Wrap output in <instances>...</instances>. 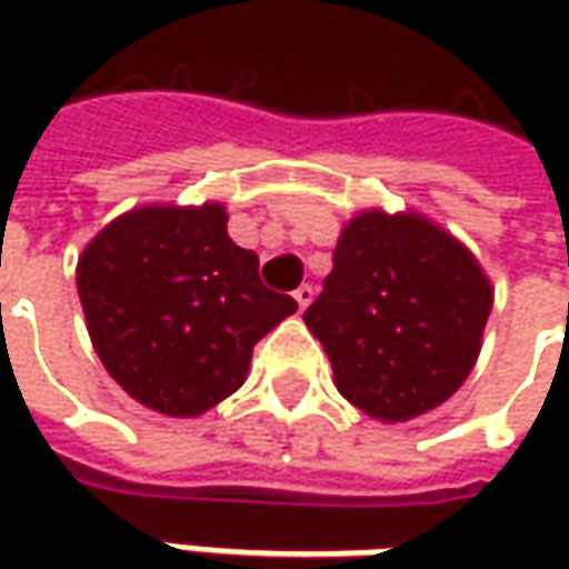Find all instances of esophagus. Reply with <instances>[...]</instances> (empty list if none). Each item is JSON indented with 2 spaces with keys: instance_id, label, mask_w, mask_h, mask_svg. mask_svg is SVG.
Returning a JSON list of instances; mask_svg holds the SVG:
<instances>
[{
  "instance_id": "34e87169",
  "label": "esophagus",
  "mask_w": 569,
  "mask_h": 569,
  "mask_svg": "<svg viewBox=\"0 0 569 569\" xmlns=\"http://www.w3.org/2000/svg\"><path fill=\"white\" fill-rule=\"evenodd\" d=\"M295 300H297V310H307L310 303H313V288L310 284H300L295 291Z\"/></svg>"
}]
</instances>
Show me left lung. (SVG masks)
<instances>
[{"label": "left lung", "instance_id": "8db88e82", "mask_svg": "<svg viewBox=\"0 0 569 569\" xmlns=\"http://www.w3.org/2000/svg\"><path fill=\"white\" fill-rule=\"evenodd\" d=\"M491 303V278L459 237L415 208H363L345 221L303 322L341 396L373 421L399 425L469 380Z\"/></svg>", "mask_w": 569, "mask_h": 569}]
</instances>
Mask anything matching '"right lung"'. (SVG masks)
<instances>
[{
  "instance_id": "obj_1",
  "label": "right lung",
  "mask_w": 569,
  "mask_h": 569,
  "mask_svg": "<svg viewBox=\"0 0 569 569\" xmlns=\"http://www.w3.org/2000/svg\"><path fill=\"white\" fill-rule=\"evenodd\" d=\"M84 326L107 373L144 408L199 418L233 396L252 348L297 310L259 281L221 202H148L117 214L76 266Z\"/></svg>"
}]
</instances>
